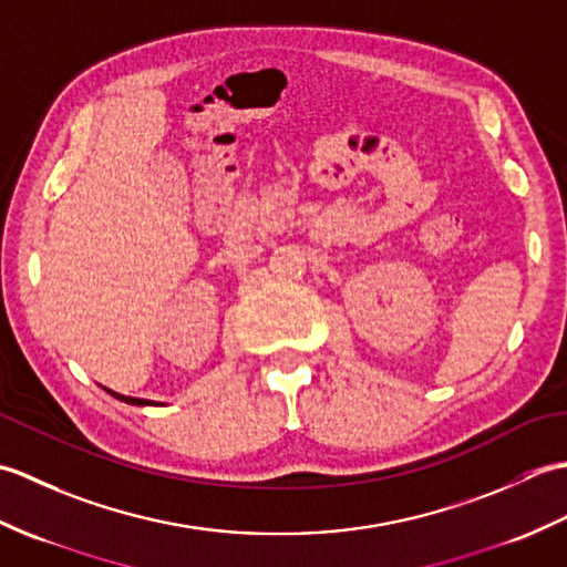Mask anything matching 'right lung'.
<instances>
[{"label":"right lung","mask_w":567,"mask_h":567,"mask_svg":"<svg viewBox=\"0 0 567 567\" xmlns=\"http://www.w3.org/2000/svg\"><path fill=\"white\" fill-rule=\"evenodd\" d=\"M116 400H122V402H126V404H136V406H141V404H151L148 400H136V396H124V394H116V392H112Z\"/></svg>","instance_id":"1"}]
</instances>
